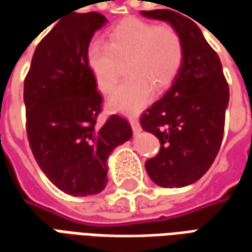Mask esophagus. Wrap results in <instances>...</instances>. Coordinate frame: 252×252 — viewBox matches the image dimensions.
<instances>
[{
    "label": "esophagus",
    "instance_id": "34e87169",
    "mask_svg": "<svg viewBox=\"0 0 252 252\" xmlns=\"http://www.w3.org/2000/svg\"><path fill=\"white\" fill-rule=\"evenodd\" d=\"M129 124H131L133 133H139V132L142 131V126H140L139 121H137V119H135V117H129Z\"/></svg>",
    "mask_w": 252,
    "mask_h": 252
}]
</instances>
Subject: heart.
<instances>
[{
	"label": "heart",
	"mask_w": 252,
	"mask_h": 252,
	"mask_svg": "<svg viewBox=\"0 0 252 252\" xmlns=\"http://www.w3.org/2000/svg\"><path fill=\"white\" fill-rule=\"evenodd\" d=\"M185 47L178 30L143 20L123 21L109 32L108 43L93 40L86 48V66L97 88L109 93L117 83L121 63L128 79L108 99L110 109L135 115L151 101L153 90L162 92L180 72Z\"/></svg>",
	"instance_id": "1"
}]
</instances>
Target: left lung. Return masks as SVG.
I'll return each mask as SVG.
<instances>
[{
	"label": "left lung",
	"mask_w": 252,
	"mask_h": 252,
	"mask_svg": "<svg viewBox=\"0 0 252 252\" xmlns=\"http://www.w3.org/2000/svg\"><path fill=\"white\" fill-rule=\"evenodd\" d=\"M178 12H142L147 19L175 27L185 47L177 78L140 119L143 129L160 142L159 154L146 162V170L153 182L162 188L191 185L209 170L221 146L229 101V89L217 54L198 25Z\"/></svg>",
	"instance_id": "left-lung-1"
}]
</instances>
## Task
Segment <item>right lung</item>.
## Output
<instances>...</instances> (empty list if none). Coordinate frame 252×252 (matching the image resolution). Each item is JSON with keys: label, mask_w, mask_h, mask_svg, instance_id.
Returning <instances> with one entry per match:
<instances>
[{"label": "right lung", "mask_w": 252, "mask_h": 252, "mask_svg": "<svg viewBox=\"0 0 252 252\" xmlns=\"http://www.w3.org/2000/svg\"><path fill=\"white\" fill-rule=\"evenodd\" d=\"M106 23L97 12L72 10L36 47L24 81L32 154L47 178L75 197L105 189L109 155L132 137L120 116L97 124L102 98L86 66V48Z\"/></svg>", "instance_id": "right-lung-1"}]
</instances>
